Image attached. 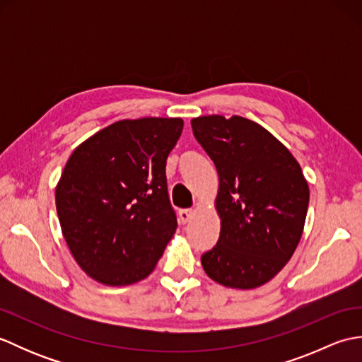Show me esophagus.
Returning a JSON list of instances; mask_svg holds the SVG:
<instances>
[{"label": "esophagus", "mask_w": 362, "mask_h": 362, "mask_svg": "<svg viewBox=\"0 0 362 362\" xmlns=\"http://www.w3.org/2000/svg\"><path fill=\"white\" fill-rule=\"evenodd\" d=\"M194 216V210L193 209H183L179 211V218H180V222L182 224H187V222H189L191 219H193Z\"/></svg>", "instance_id": "esophagus-1"}]
</instances>
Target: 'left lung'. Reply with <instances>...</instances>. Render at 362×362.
Returning a JSON list of instances; mask_svg holds the SVG:
<instances>
[{
  "mask_svg": "<svg viewBox=\"0 0 362 362\" xmlns=\"http://www.w3.org/2000/svg\"><path fill=\"white\" fill-rule=\"evenodd\" d=\"M197 143L219 175L218 244L204 253L205 274L227 288L253 289L286 266L303 233L310 188L298 161L247 118L191 119Z\"/></svg>",
  "mask_w": 362,
  "mask_h": 362,
  "instance_id": "left-lung-1",
  "label": "left lung"
}]
</instances>
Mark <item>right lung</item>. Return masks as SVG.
I'll return each mask as SVG.
<instances>
[{
	"instance_id": "add662e5",
	"label": "right lung",
	"mask_w": 362,
	"mask_h": 362,
	"mask_svg": "<svg viewBox=\"0 0 362 362\" xmlns=\"http://www.w3.org/2000/svg\"><path fill=\"white\" fill-rule=\"evenodd\" d=\"M180 118L121 119L81 143L56 187V209L76 263L107 286L146 279L177 228L166 158Z\"/></svg>"
}]
</instances>
